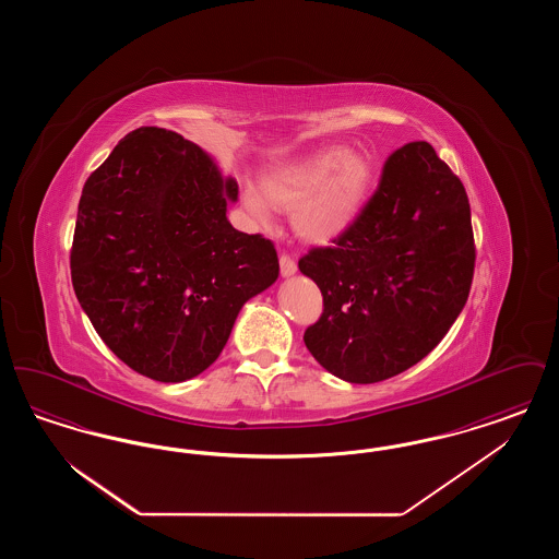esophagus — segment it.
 <instances>
[{
  "instance_id": "1",
  "label": "esophagus",
  "mask_w": 559,
  "mask_h": 559,
  "mask_svg": "<svg viewBox=\"0 0 559 559\" xmlns=\"http://www.w3.org/2000/svg\"><path fill=\"white\" fill-rule=\"evenodd\" d=\"M278 262H281V274H283L285 278H287V276H293V274L297 272V264H295V260L289 258V255H285V253H283Z\"/></svg>"
}]
</instances>
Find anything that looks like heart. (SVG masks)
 <instances>
[{"label": "heart", "instance_id": "1", "mask_svg": "<svg viewBox=\"0 0 559 559\" xmlns=\"http://www.w3.org/2000/svg\"><path fill=\"white\" fill-rule=\"evenodd\" d=\"M372 182L374 165L367 155L329 146L270 169L262 188L245 187L242 201L262 224H270L276 210H293V228L301 239L331 242L356 224Z\"/></svg>", "mask_w": 559, "mask_h": 559}]
</instances>
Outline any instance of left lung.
I'll use <instances>...</instances> for the list:
<instances>
[{
  "label": "left lung",
  "instance_id": "obj_1",
  "mask_svg": "<svg viewBox=\"0 0 559 559\" xmlns=\"http://www.w3.org/2000/svg\"><path fill=\"white\" fill-rule=\"evenodd\" d=\"M299 260L319 285L322 317L304 342L322 369L377 383L442 342L474 278L467 192L431 144L392 153L356 224Z\"/></svg>",
  "mask_w": 559,
  "mask_h": 559
}]
</instances>
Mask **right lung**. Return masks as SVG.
Returning a JSON list of instances; mask_svg holds the SVG:
<instances>
[{"instance_id":"1","label":"right lung","mask_w":559,"mask_h":559,"mask_svg":"<svg viewBox=\"0 0 559 559\" xmlns=\"http://www.w3.org/2000/svg\"><path fill=\"white\" fill-rule=\"evenodd\" d=\"M239 185L163 128L128 133L81 192L71 278L130 369L180 383L212 367L245 301L278 278L276 249L226 217Z\"/></svg>"}]
</instances>
